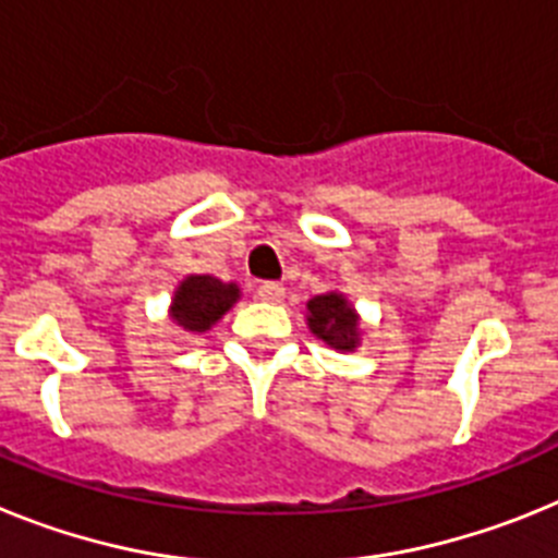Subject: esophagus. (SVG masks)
Instances as JSON below:
<instances>
[{"label": "esophagus", "mask_w": 558, "mask_h": 558, "mask_svg": "<svg viewBox=\"0 0 558 558\" xmlns=\"http://www.w3.org/2000/svg\"><path fill=\"white\" fill-rule=\"evenodd\" d=\"M258 298L266 300V303H280L286 298V289L280 283H260Z\"/></svg>", "instance_id": "1"}]
</instances>
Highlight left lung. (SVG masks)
<instances>
[{
	"mask_svg": "<svg viewBox=\"0 0 558 558\" xmlns=\"http://www.w3.org/2000/svg\"><path fill=\"white\" fill-rule=\"evenodd\" d=\"M308 328L317 339L337 351H353L360 345V314L353 312L345 294L326 292L306 303Z\"/></svg>",
	"mask_w": 558,
	"mask_h": 558,
	"instance_id": "8db88e82",
	"label": "left lung"
}]
</instances>
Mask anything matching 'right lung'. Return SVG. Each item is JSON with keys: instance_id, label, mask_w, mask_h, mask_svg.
<instances>
[{"instance_id": "add662e5", "label": "right lung", "mask_w": 558, "mask_h": 558, "mask_svg": "<svg viewBox=\"0 0 558 558\" xmlns=\"http://www.w3.org/2000/svg\"><path fill=\"white\" fill-rule=\"evenodd\" d=\"M241 298L235 283H221L213 275H187L171 300V319L193 333L210 331Z\"/></svg>"}]
</instances>
